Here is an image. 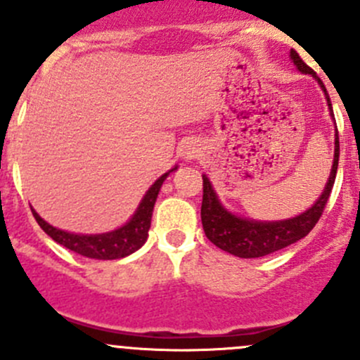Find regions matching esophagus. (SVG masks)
<instances>
[{
	"instance_id": "obj_1",
	"label": "esophagus",
	"mask_w": 360,
	"mask_h": 360,
	"mask_svg": "<svg viewBox=\"0 0 360 360\" xmlns=\"http://www.w3.org/2000/svg\"><path fill=\"white\" fill-rule=\"evenodd\" d=\"M191 157V153H190V151H188V153H186V158H190Z\"/></svg>"
}]
</instances>
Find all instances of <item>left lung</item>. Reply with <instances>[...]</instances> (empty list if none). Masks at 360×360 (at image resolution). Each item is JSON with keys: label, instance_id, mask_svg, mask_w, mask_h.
<instances>
[{"label": "left lung", "instance_id": "left-lung-1", "mask_svg": "<svg viewBox=\"0 0 360 360\" xmlns=\"http://www.w3.org/2000/svg\"><path fill=\"white\" fill-rule=\"evenodd\" d=\"M291 59L294 66L300 69L301 72L311 75L317 79L319 85L324 90L329 111H331L333 115L331 99H329L328 90H326L322 79L315 75L314 69L303 63V59L297 56L296 50H291ZM338 160H340V137H338L336 129L335 160H333V169L331 174H329V179L324 191H322L319 200L315 202L310 209L304 210L300 216L284 221H252L235 216V214H231L230 210H226L221 205L219 198H217L210 181L207 179V176H202V224L207 238L219 249L226 250V252L238 257H263L275 252V250H281L288 248V245L294 244V242L301 240V238L307 237V235L314 230V226L317 224V221L321 219L322 212H324V207L329 200V195H331L333 184H335L336 179Z\"/></svg>", "mask_w": 360, "mask_h": 360}]
</instances>
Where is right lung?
Segmentation results:
<instances>
[{
  "label": "right lung",
  "mask_w": 360,
  "mask_h": 360,
  "mask_svg": "<svg viewBox=\"0 0 360 360\" xmlns=\"http://www.w3.org/2000/svg\"><path fill=\"white\" fill-rule=\"evenodd\" d=\"M176 169L177 167H174L172 170ZM172 170H169V172H165L162 177L155 181L153 186L146 191L143 202L137 207L132 219L115 231H108V233L101 235L69 233V231L59 230V228L46 223L45 219L39 217V214L34 209H31L32 216H34L36 223L41 226V230L49 237H52L57 244L64 245V248L72 250V252L82 254V256L90 257V259H120V257H125L129 254L136 252L148 240V230L151 226V216H153V207L155 202H157L158 191L162 188L163 181L167 179V176Z\"/></svg>",
  "instance_id": "1"
}]
</instances>
